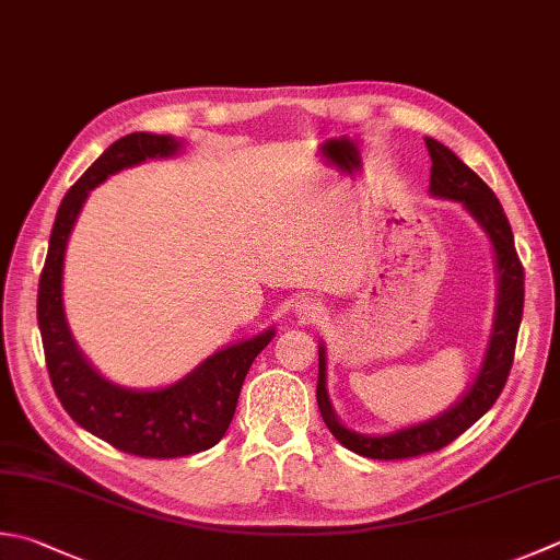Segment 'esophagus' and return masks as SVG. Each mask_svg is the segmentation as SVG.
Here are the masks:
<instances>
[{
  "instance_id": "34e87169",
  "label": "esophagus",
  "mask_w": 560,
  "mask_h": 560,
  "mask_svg": "<svg viewBox=\"0 0 560 560\" xmlns=\"http://www.w3.org/2000/svg\"><path fill=\"white\" fill-rule=\"evenodd\" d=\"M294 312H298V316L300 319H319L322 316V307H319V302H314V300H300L298 304H294Z\"/></svg>"
}]
</instances>
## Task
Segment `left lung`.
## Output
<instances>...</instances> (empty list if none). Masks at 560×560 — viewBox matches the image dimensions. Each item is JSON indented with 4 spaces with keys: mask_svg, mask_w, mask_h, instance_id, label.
<instances>
[{
    "mask_svg": "<svg viewBox=\"0 0 560 560\" xmlns=\"http://www.w3.org/2000/svg\"><path fill=\"white\" fill-rule=\"evenodd\" d=\"M431 155V177L429 195L436 199H451L460 202L463 209L478 221V226L488 234L494 270H498V304H494V322L490 331L485 358L478 368V375L460 395L456 405L446 411L431 417L419 424L389 431V434H358V431L343 427L331 407L329 389H326V346L319 343V380H316V402L324 424L348 451L365 458L397 460L421 456L448 446L463 431L470 429L488 411L494 399L500 397L504 383H508L510 368L514 361L516 334H520L522 312H524V270L516 258L514 236L510 221L502 212L492 189L485 185L460 158L446 149L436 139H424Z\"/></svg>",
    "mask_w": 560,
    "mask_h": 560,
    "instance_id": "1",
    "label": "left lung"
}]
</instances>
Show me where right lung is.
I'll return each mask as SVG.
<instances>
[{
	"label": "right lung",
	"mask_w": 560,
	"mask_h": 560,
	"mask_svg": "<svg viewBox=\"0 0 560 560\" xmlns=\"http://www.w3.org/2000/svg\"><path fill=\"white\" fill-rule=\"evenodd\" d=\"M183 145L173 136L149 131H136L114 141L62 197L38 282V329L60 405L90 434L143 458L192 456L219 444L234 419L250 363L276 336V326H270L250 339L219 348L177 383L155 389L112 383L72 339L62 304V266L72 226L90 192L124 167L141 165L153 158H173L183 151Z\"/></svg>",
	"instance_id": "right-lung-1"
}]
</instances>
